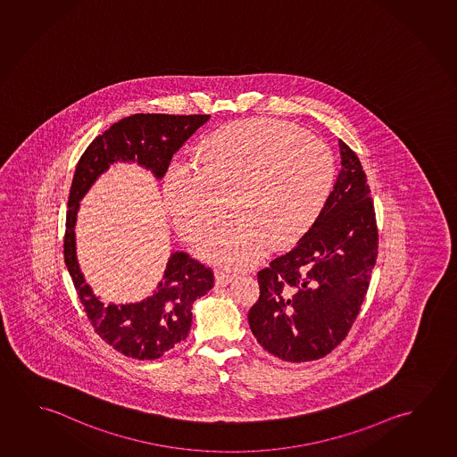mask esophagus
Instances as JSON below:
<instances>
[{
	"label": "esophagus",
	"mask_w": 457,
	"mask_h": 457,
	"mask_svg": "<svg viewBox=\"0 0 457 457\" xmlns=\"http://www.w3.org/2000/svg\"><path fill=\"white\" fill-rule=\"evenodd\" d=\"M233 278H235V275L225 271V270H216V283H218V286H227V284L232 283Z\"/></svg>",
	"instance_id": "34e87169"
}]
</instances>
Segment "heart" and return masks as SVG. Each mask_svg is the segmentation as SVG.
<instances>
[{
  "label": "heart",
  "instance_id": "obj_1",
  "mask_svg": "<svg viewBox=\"0 0 457 457\" xmlns=\"http://www.w3.org/2000/svg\"><path fill=\"white\" fill-rule=\"evenodd\" d=\"M196 165L174 163L165 181L168 206L188 239L227 210L232 218L206 237V259L243 269L270 243L302 238L324 210L334 182L327 145L295 125L247 119L211 133L196 147Z\"/></svg>",
  "mask_w": 457,
  "mask_h": 457
}]
</instances>
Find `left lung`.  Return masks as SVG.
Instances as JSON below:
<instances>
[{
	"mask_svg": "<svg viewBox=\"0 0 457 457\" xmlns=\"http://www.w3.org/2000/svg\"><path fill=\"white\" fill-rule=\"evenodd\" d=\"M341 170L326 206L297 246L257 275L247 312L262 348L286 362L332 353L348 335L378 253L377 218L361 160L340 139Z\"/></svg>",
	"mask_w": 457,
	"mask_h": 457,
	"instance_id": "8db88e82",
	"label": "left lung"
}]
</instances>
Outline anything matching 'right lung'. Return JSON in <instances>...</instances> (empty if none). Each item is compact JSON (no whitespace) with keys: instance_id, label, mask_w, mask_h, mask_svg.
I'll list each match as a JSON object with an SVG mask.
<instances>
[{"instance_id":"1","label":"right lung","mask_w":457,"mask_h":457,"mask_svg":"<svg viewBox=\"0 0 457 457\" xmlns=\"http://www.w3.org/2000/svg\"><path fill=\"white\" fill-rule=\"evenodd\" d=\"M210 116L133 114L112 123L82 154L76 167L66 212L65 263L95 332L109 346L139 361H154L187 338L192 304L214 286L210 267L184 251H174L167 262L163 279L153 295L137 303H103L79 267L76 255V219L79 202L95 181L117 162L138 163L162 179L182 145Z\"/></svg>"}]
</instances>
